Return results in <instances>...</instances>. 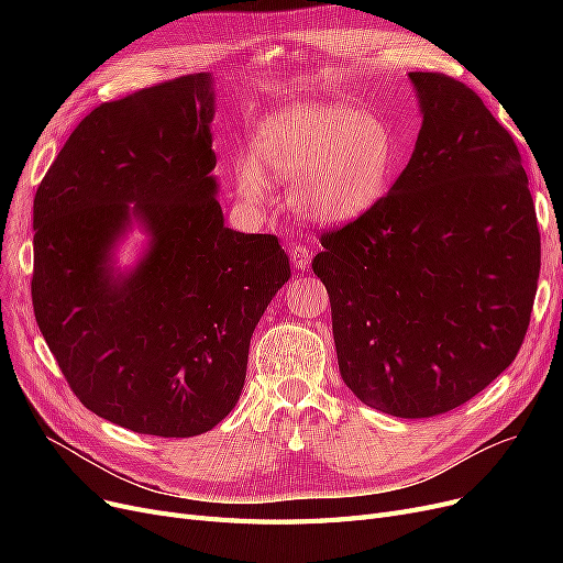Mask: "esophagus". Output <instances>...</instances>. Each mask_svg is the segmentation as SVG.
I'll list each match as a JSON object with an SVG mask.
<instances>
[{
	"label": "esophagus",
	"instance_id": "1",
	"mask_svg": "<svg viewBox=\"0 0 563 563\" xmlns=\"http://www.w3.org/2000/svg\"><path fill=\"white\" fill-rule=\"evenodd\" d=\"M289 260H291L294 266H297V269L306 272V269H310L312 253H310L306 246H294V249L289 251Z\"/></svg>",
	"mask_w": 563,
	"mask_h": 563
}]
</instances>
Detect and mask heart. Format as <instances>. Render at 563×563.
Masks as SVG:
<instances>
[{
  "mask_svg": "<svg viewBox=\"0 0 563 563\" xmlns=\"http://www.w3.org/2000/svg\"><path fill=\"white\" fill-rule=\"evenodd\" d=\"M401 168L395 128L340 102H297L266 118L253 153L234 162V191L253 210L272 200V180L289 183V205L317 225L358 221L386 200Z\"/></svg>",
  "mask_w": 563,
  "mask_h": 563,
  "instance_id": "obj_1",
  "label": "heart"
}]
</instances>
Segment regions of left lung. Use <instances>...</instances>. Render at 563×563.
<instances>
[{
	"label": "left lung",
	"instance_id": "left-lung-1",
	"mask_svg": "<svg viewBox=\"0 0 563 563\" xmlns=\"http://www.w3.org/2000/svg\"><path fill=\"white\" fill-rule=\"evenodd\" d=\"M422 128L376 210L321 234L338 365L363 404L435 418L482 393L522 344L541 234L511 134L465 84L408 73Z\"/></svg>",
	"mask_w": 563,
	"mask_h": 563
}]
</instances>
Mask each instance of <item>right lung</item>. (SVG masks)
<instances>
[{
    "instance_id": "1",
    "label": "right lung",
    "mask_w": 563,
    "mask_h": 563,
    "mask_svg": "<svg viewBox=\"0 0 563 563\" xmlns=\"http://www.w3.org/2000/svg\"><path fill=\"white\" fill-rule=\"evenodd\" d=\"M212 73L88 113L34 198L32 299L77 399L136 433L191 438L240 401L251 335L289 260L225 225ZM132 265L120 249L134 230Z\"/></svg>"
}]
</instances>
